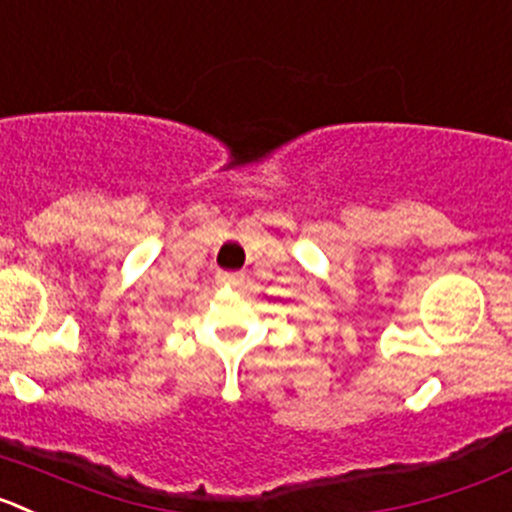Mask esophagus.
Returning a JSON list of instances; mask_svg holds the SVG:
<instances>
[{"mask_svg":"<svg viewBox=\"0 0 512 512\" xmlns=\"http://www.w3.org/2000/svg\"><path fill=\"white\" fill-rule=\"evenodd\" d=\"M217 280L222 285H229V288H240V285L245 283V275H242V272H219Z\"/></svg>","mask_w":512,"mask_h":512,"instance_id":"esophagus-1","label":"esophagus"}]
</instances>
